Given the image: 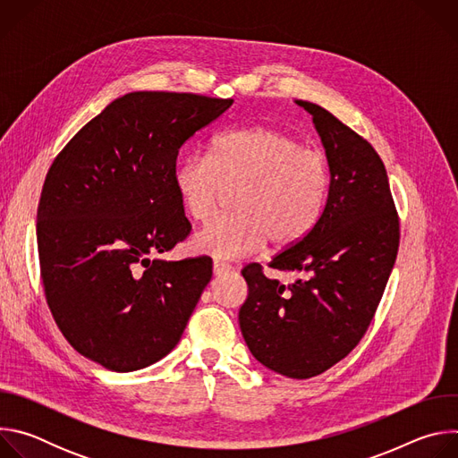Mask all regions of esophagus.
Masks as SVG:
<instances>
[{
	"label": "esophagus",
	"instance_id": "34e87169",
	"mask_svg": "<svg viewBox=\"0 0 458 458\" xmlns=\"http://www.w3.org/2000/svg\"><path fill=\"white\" fill-rule=\"evenodd\" d=\"M233 267L230 265V263H225V260H214V274L216 276H221V274H226V272H230Z\"/></svg>",
	"mask_w": 458,
	"mask_h": 458
}]
</instances>
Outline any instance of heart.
I'll list each match as a JSON object with an SVG mask.
<instances>
[{
  "label": "heart",
  "instance_id": "1",
  "mask_svg": "<svg viewBox=\"0 0 458 458\" xmlns=\"http://www.w3.org/2000/svg\"><path fill=\"white\" fill-rule=\"evenodd\" d=\"M174 188L186 214L199 223H208L226 191L237 188L235 214L203 228L195 244L217 257H241L268 241L277 250L290 248L317 226L328 201L330 166L322 152L257 124L219 134L208 156L179 161Z\"/></svg>",
  "mask_w": 458,
  "mask_h": 458
}]
</instances>
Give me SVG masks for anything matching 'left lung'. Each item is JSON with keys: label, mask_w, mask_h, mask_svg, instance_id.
<instances>
[{"label": "left lung", "mask_w": 458, "mask_h": 458, "mask_svg": "<svg viewBox=\"0 0 458 458\" xmlns=\"http://www.w3.org/2000/svg\"><path fill=\"white\" fill-rule=\"evenodd\" d=\"M297 105L313 115L326 148L328 201L317 226L268 263L304 277L281 284L259 263L241 270L248 297L239 326L260 364L290 378H310L343 360L364 337L394 270L401 228L375 148L326 108Z\"/></svg>", "instance_id": "8db88e82"}]
</instances>
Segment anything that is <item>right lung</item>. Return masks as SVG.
Segmentation results:
<instances>
[{
  "label": "right lung",
  "mask_w": 458,
  "mask_h": 458,
  "mask_svg": "<svg viewBox=\"0 0 458 458\" xmlns=\"http://www.w3.org/2000/svg\"><path fill=\"white\" fill-rule=\"evenodd\" d=\"M233 99L130 92L64 145L38 205L39 270L63 337L112 371L168 355L212 279V257L152 259L191 230L174 188L179 148Z\"/></svg>",
  "instance_id": "1"
}]
</instances>
